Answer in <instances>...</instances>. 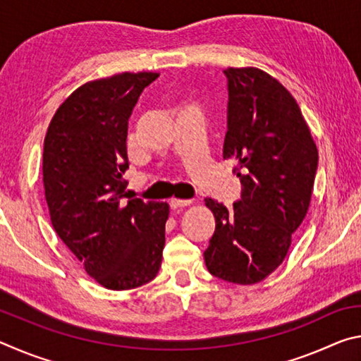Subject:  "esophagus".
Instances as JSON below:
<instances>
[{"label": "esophagus", "mask_w": 361, "mask_h": 361, "mask_svg": "<svg viewBox=\"0 0 361 361\" xmlns=\"http://www.w3.org/2000/svg\"><path fill=\"white\" fill-rule=\"evenodd\" d=\"M191 204H192L191 199H176V197H173L172 200H170V205H172L173 210L181 209V207H188Z\"/></svg>", "instance_id": "1"}]
</instances>
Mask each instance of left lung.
Masks as SVG:
<instances>
[{
	"label": "left lung",
	"instance_id": "obj_1",
	"mask_svg": "<svg viewBox=\"0 0 361 361\" xmlns=\"http://www.w3.org/2000/svg\"><path fill=\"white\" fill-rule=\"evenodd\" d=\"M228 132L223 157H234L242 192L231 210L210 197L216 221L204 252L212 276L252 285L282 264L291 234L307 213L319 151L296 100L258 68H228Z\"/></svg>",
	"mask_w": 361,
	"mask_h": 361
}]
</instances>
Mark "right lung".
<instances>
[{
  "label": "right lung",
  "instance_id": "1",
  "mask_svg": "<svg viewBox=\"0 0 361 361\" xmlns=\"http://www.w3.org/2000/svg\"><path fill=\"white\" fill-rule=\"evenodd\" d=\"M157 73H122L85 82L49 124L42 181L57 235L85 272L109 290H130L157 276L169 204L121 202L129 169V118Z\"/></svg>",
  "mask_w": 361,
  "mask_h": 361
}]
</instances>
